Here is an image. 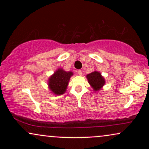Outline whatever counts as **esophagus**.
I'll return each instance as SVG.
<instances>
[{"instance_id": "esophagus-1", "label": "esophagus", "mask_w": 149, "mask_h": 149, "mask_svg": "<svg viewBox=\"0 0 149 149\" xmlns=\"http://www.w3.org/2000/svg\"><path fill=\"white\" fill-rule=\"evenodd\" d=\"M78 72V74L79 75V76H81V75H82V71L81 70H78V72Z\"/></svg>"}]
</instances>
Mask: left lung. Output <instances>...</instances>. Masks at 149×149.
Instances as JSON below:
<instances>
[{
  "label": "left lung",
  "instance_id": "8db88e82",
  "mask_svg": "<svg viewBox=\"0 0 149 149\" xmlns=\"http://www.w3.org/2000/svg\"><path fill=\"white\" fill-rule=\"evenodd\" d=\"M86 78L88 81L89 84L94 91L100 90L106 83L104 77L102 75L100 72L96 70L87 74Z\"/></svg>",
  "mask_w": 149,
  "mask_h": 149
}]
</instances>
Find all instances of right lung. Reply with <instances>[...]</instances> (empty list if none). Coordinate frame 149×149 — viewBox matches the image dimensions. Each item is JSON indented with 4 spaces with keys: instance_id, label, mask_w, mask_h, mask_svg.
Here are the masks:
<instances>
[{
    "instance_id": "right-lung-1",
    "label": "right lung",
    "mask_w": 149,
    "mask_h": 149,
    "mask_svg": "<svg viewBox=\"0 0 149 149\" xmlns=\"http://www.w3.org/2000/svg\"><path fill=\"white\" fill-rule=\"evenodd\" d=\"M72 71H65L63 68H58L48 79V88L53 94L60 95L66 91Z\"/></svg>"
}]
</instances>
